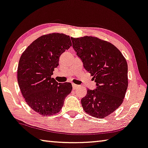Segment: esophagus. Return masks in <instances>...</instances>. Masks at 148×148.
<instances>
[{"instance_id": "esophagus-1", "label": "esophagus", "mask_w": 148, "mask_h": 148, "mask_svg": "<svg viewBox=\"0 0 148 148\" xmlns=\"http://www.w3.org/2000/svg\"><path fill=\"white\" fill-rule=\"evenodd\" d=\"M72 86H73V89H76L77 88L79 87V85H75V84H74V83L72 84Z\"/></svg>"}]
</instances>
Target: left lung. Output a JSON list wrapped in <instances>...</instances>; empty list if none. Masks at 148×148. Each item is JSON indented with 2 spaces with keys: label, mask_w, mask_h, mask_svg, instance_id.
I'll return each instance as SVG.
<instances>
[{
  "label": "left lung",
  "mask_w": 148,
  "mask_h": 148,
  "mask_svg": "<svg viewBox=\"0 0 148 148\" xmlns=\"http://www.w3.org/2000/svg\"><path fill=\"white\" fill-rule=\"evenodd\" d=\"M71 39L84 68L96 83V89L87 90L81 105L89 115L103 119L123 102L128 83L126 59L113 44L99 38L84 36Z\"/></svg>",
  "instance_id": "left-lung-1"
}]
</instances>
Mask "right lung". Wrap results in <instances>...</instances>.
<instances>
[{"mask_svg": "<svg viewBox=\"0 0 148 148\" xmlns=\"http://www.w3.org/2000/svg\"><path fill=\"white\" fill-rule=\"evenodd\" d=\"M71 45L69 36L49 34L34 41L20 57L18 67L20 89L26 103L41 115L58 113L71 92V83H58L51 77L59 65L60 56Z\"/></svg>", "mask_w": 148, "mask_h": 148, "instance_id": "obj_1", "label": "right lung"}]
</instances>
